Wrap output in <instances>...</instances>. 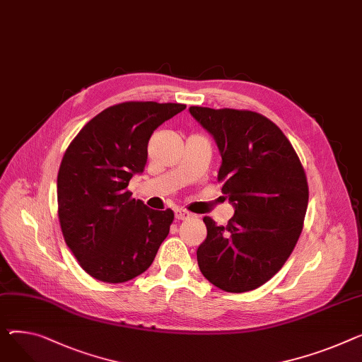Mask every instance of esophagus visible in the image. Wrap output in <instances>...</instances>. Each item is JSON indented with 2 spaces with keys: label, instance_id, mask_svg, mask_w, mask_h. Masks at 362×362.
<instances>
[{
  "label": "esophagus",
  "instance_id": "esophagus-1",
  "mask_svg": "<svg viewBox=\"0 0 362 362\" xmlns=\"http://www.w3.org/2000/svg\"><path fill=\"white\" fill-rule=\"evenodd\" d=\"M175 215H176V220H179V221H185V220H189L194 216V214H190L189 211H185V209H177L175 212Z\"/></svg>",
  "mask_w": 362,
  "mask_h": 362
}]
</instances>
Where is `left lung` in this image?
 <instances>
[{
  "label": "left lung",
  "instance_id": "obj_1",
  "mask_svg": "<svg viewBox=\"0 0 362 362\" xmlns=\"http://www.w3.org/2000/svg\"><path fill=\"white\" fill-rule=\"evenodd\" d=\"M221 153L218 182L234 205L227 226L204 216L197 257L202 275L227 293L268 282L293 253L308 204L304 167L284 132L257 112L190 106Z\"/></svg>",
  "mask_w": 362,
  "mask_h": 362
}]
</instances>
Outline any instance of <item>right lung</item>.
Returning a JSON list of instances; mask_svg holds the SVG:
<instances>
[{"instance_id":"obj_1","label":"right lung","mask_w":362,"mask_h":362,"mask_svg":"<svg viewBox=\"0 0 362 362\" xmlns=\"http://www.w3.org/2000/svg\"><path fill=\"white\" fill-rule=\"evenodd\" d=\"M180 103L125 102L87 122L58 172V216L65 243L93 278L122 284L146 272L175 220L134 199L131 177L147 164L148 141Z\"/></svg>"}]
</instances>
